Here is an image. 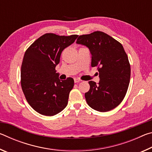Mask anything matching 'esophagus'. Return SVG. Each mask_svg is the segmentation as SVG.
I'll return each instance as SVG.
<instances>
[{
	"label": "esophagus",
	"instance_id": "esophagus-1",
	"mask_svg": "<svg viewBox=\"0 0 152 152\" xmlns=\"http://www.w3.org/2000/svg\"><path fill=\"white\" fill-rule=\"evenodd\" d=\"M74 82H75V83H78V82H80V80L78 78H74Z\"/></svg>",
	"mask_w": 152,
	"mask_h": 152
}]
</instances>
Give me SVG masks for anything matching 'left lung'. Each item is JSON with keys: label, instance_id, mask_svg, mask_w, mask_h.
<instances>
[{"label": "left lung", "instance_id": "8db88e82", "mask_svg": "<svg viewBox=\"0 0 152 152\" xmlns=\"http://www.w3.org/2000/svg\"><path fill=\"white\" fill-rule=\"evenodd\" d=\"M76 43L86 46L92 55L91 66H98L100 80L89 81L85 93L88 104L99 112L117 107L124 99L129 84L131 68L123 45L102 31L80 35Z\"/></svg>", "mask_w": 152, "mask_h": 152}]
</instances>
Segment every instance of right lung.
I'll return each instance as SVG.
<instances>
[{
	"label": "right lung",
	"mask_w": 152,
	"mask_h": 152,
	"mask_svg": "<svg viewBox=\"0 0 152 152\" xmlns=\"http://www.w3.org/2000/svg\"><path fill=\"white\" fill-rule=\"evenodd\" d=\"M78 36L45 33L25 51L20 70L21 88L28 103L40 114L53 116L68 104L74 79L60 80L55 68L62 51Z\"/></svg>",
	"instance_id": "1"
}]
</instances>
